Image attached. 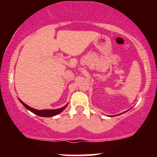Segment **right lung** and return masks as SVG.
I'll return each mask as SVG.
<instances>
[{
  "label": "right lung",
  "instance_id": "obj_1",
  "mask_svg": "<svg viewBox=\"0 0 157 157\" xmlns=\"http://www.w3.org/2000/svg\"><path fill=\"white\" fill-rule=\"evenodd\" d=\"M20 102H21V103L23 104V105H24V107L26 108V109L29 110L30 111H32V113H35V114L38 115V116H40V117H53V116H55V115L58 114V113H60L62 112L63 110L66 109V107H67L68 104L66 105L63 106V107L60 108V109H52V110H37V109H32V108L29 107V105H27L26 104H25L24 102L23 101H21V100H19Z\"/></svg>",
  "mask_w": 157,
  "mask_h": 157
}]
</instances>
